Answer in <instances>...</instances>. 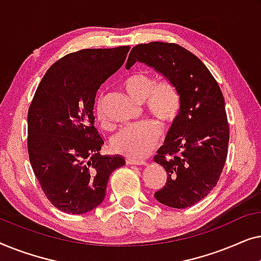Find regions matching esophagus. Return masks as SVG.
<instances>
[{"label": "esophagus", "instance_id": "esophagus-1", "mask_svg": "<svg viewBox=\"0 0 261 261\" xmlns=\"http://www.w3.org/2000/svg\"><path fill=\"white\" fill-rule=\"evenodd\" d=\"M126 163L129 164V165H146V162L142 159H134V158H127Z\"/></svg>", "mask_w": 261, "mask_h": 261}]
</instances>
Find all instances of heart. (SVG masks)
I'll return each mask as SVG.
<instances>
[{
  "label": "heart",
  "instance_id": "obj_1",
  "mask_svg": "<svg viewBox=\"0 0 261 261\" xmlns=\"http://www.w3.org/2000/svg\"><path fill=\"white\" fill-rule=\"evenodd\" d=\"M123 88L132 98L144 102L146 108L164 124H171L179 116L183 98L179 88L171 80L154 81L151 73L139 71L123 81ZM95 115L102 124H106L103 99L95 103ZM160 139V127L156 121L147 119L124 127L113 139V147L121 154L130 158L145 156Z\"/></svg>",
  "mask_w": 261,
  "mask_h": 261
}]
</instances>
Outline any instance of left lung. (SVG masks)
<instances>
[{"instance_id":"8db88e82","label":"left lung","mask_w":261,"mask_h":261,"mask_svg":"<svg viewBox=\"0 0 261 261\" xmlns=\"http://www.w3.org/2000/svg\"><path fill=\"white\" fill-rule=\"evenodd\" d=\"M137 62L154 67L180 90V114L154 156L167 173L154 197L171 208H189L216 187L226 164L229 123L222 91L202 60L177 44L137 45L126 67Z\"/></svg>"}]
</instances>
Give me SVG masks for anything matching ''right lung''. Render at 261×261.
I'll return each instance as SVG.
<instances>
[{
    "mask_svg": "<svg viewBox=\"0 0 261 261\" xmlns=\"http://www.w3.org/2000/svg\"><path fill=\"white\" fill-rule=\"evenodd\" d=\"M129 46L84 48L53 64L28 109L27 148L33 172L49 202L67 214L101 204L120 155L99 154L94 105L101 84L126 60Z\"/></svg>",
    "mask_w": 261,
    "mask_h": 261,
    "instance_id": "right-lung-1",
    "label": "right lung"
}]
</instances>
